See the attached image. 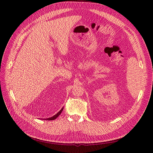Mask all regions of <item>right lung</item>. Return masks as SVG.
<instances>
[{
  "mask_svg": "<svg viewBox=\"0 0 153 153\" xmlns=\"http://www.w3.org/2000/svg\"><path fill=\"white\" fill-rule=\"evenodd\" d=\"M63 108H61V109L58 112V113H57V114H56L55 115H54L53 116V117H50V118H46V119H44V120H55L56 118H57V117H59V116L60 115V114L61 113V112L62 111V110H63Z\"/></svg>",
  "mask_w": 153,
  "mask_h": 153,
  "instance_id": "1",
  "label": "right lung"
}]
</instances>
